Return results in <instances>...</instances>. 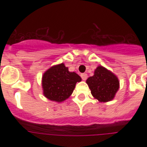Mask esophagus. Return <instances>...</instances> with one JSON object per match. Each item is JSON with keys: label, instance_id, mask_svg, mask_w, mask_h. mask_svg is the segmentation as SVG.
Instances as JSON below:
<instances>
[{"label": "esophagus", "instance_id": "34e87169", "mask_svg": "<svg viewBox=\"0 0 147 147\" xmlns=\"http://www.w3.org/2000/svg\"><path fill=\"white\" fill-rule=\"evenodd\" d=\"M81 77H82V78L83 80H86L88 78V75L86 73H82L81 74Z\"/></svg>", "mask_w": 147, "mask_h": 147}]
</instances>
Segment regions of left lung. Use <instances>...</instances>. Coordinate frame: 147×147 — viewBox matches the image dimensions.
<instances>
[{
    "mask_svg": "<svg viewBox=\"0 0 147 147\" xmlns=\"http://www.w3.org/2000/svg\"><path fill=\"white\" fill-rule=\"evenodd\" d=\"M86 82L92 95L101 102L112 100L119 88L117 76L102 66H98L94 76L88 78Z\"/></svg>",
    "mask_w": 147,
    "mask_h": 147,
    "instance_id": "left-lung-1",
    "label": "left lung"
}]
</instances>
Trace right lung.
Returning a JSON list of instances; mask_svg holds the SVG:
<instances>
[{
	"label": "right lung",
	"mask_w": 147,
	"mask_h": 147,
	"mask_svg": "<svg viewBox=\"0 0 147 147\" xmlns=\"http://www.w3.org/2000/svg\"><path fill=\"white\" fill-rule=\"evenodd\" d=\"M82 78L76 72H70L63 63L51 67L42 76V88L45 97L61 102L73 92L77 82Z\"/></svg>",
	"instance_id": "1"
}]
</instances>
